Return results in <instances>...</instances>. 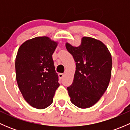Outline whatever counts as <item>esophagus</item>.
I'll return each mask as SVG.
<instances>
[{"label": "esophagus", "mask_w": 130, "mask_h": 130, "mask_svg": "<svg viewBox=\"0 0 130 130\" xmlns=\"http://www.w3.org/2000/svg\"><path fill=\"white\" fill-rule=\"evenodd\" d=\"M64 75H64L63 73H59L58 77H59V78H60V79H62L63 77H64Z\"/></svg>", "instance_id": "34e87169"}]
</instances>
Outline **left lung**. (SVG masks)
<instances>
[{"label":"left lung","instance_id":"1","mask_svg":"<svg viewBox=\"0 0 130 130\" xmlns=\"http://www.w3.org/2000/svg\"><path fill=\"white\" fill-rule=\"evenodd\" d=\"M76 62L73 83L67 87L70 101L79 108L92 107L107 89L111 77L112 57L100 40L83 37L78 46L66 43Z\"/></svg>","mask_w":130,"mask_h":130}]
</instances>
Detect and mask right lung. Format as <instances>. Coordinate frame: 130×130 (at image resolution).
<instances>
[{
	"mask_svg": "<svg viewBox=\"0 0 130 130\" xmlns=\"http://www.w3.org/2000/svg\"><path fill=\"white\" fill-rule=\"evenodd\" d=\"M58 42L48 36H39L24 42L18 51L15 61V77L26 102L38 109L53 103L60 86L52 55Z\"/></svg>",
	"mask_w": 130,
	"mask_h": 130,
	"instance_id": "right-lung-1",
	"label": "right lung"
}]
</instances>
